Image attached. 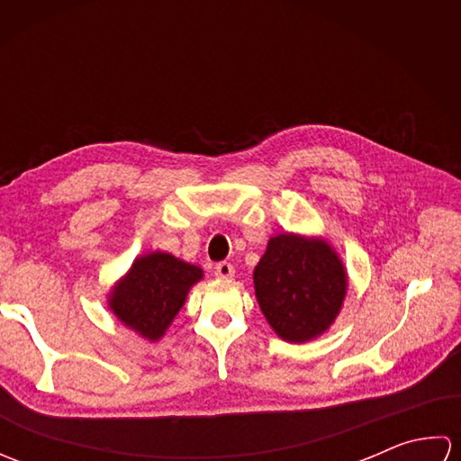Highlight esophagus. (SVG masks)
I'll return each instance as SVG.
<instances>
[{"label":"esophagus","mask_w":461,"mask_h":461,"mask_svg":"<svg viewBox=\"0 0 461 461\" xmlns=\"http://www.w3.org/2000/svg\"><path fill=\"white\" fill-rule=\"evenodd\" d=\"M213 273H215V277H220V279H231L233 273H236V269H233L231 263L221 261V263H218V266L213 267Z\"/></svg>","instance_id":"obj_1"}]
</instances>
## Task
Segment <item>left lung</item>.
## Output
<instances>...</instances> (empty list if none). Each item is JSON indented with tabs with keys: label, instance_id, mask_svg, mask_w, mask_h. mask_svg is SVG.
Listing matches in <instances>:
<instances>
[{
	"label": "left lung",
	"instance_id": "left-lung-1",
	"mask_svg": "<svg viewBox=\"0 0 461 461\" xmlns=\"http://www.w3.org/2000/svg\"><path fill=\"white\" fill-rule=\"evenodd\" d=\"M253 283L263 315L289 342L327 330L347 293L345 267L330 246L293 233L269 240Z\"/></svg>",
	"mask_w": 461,
	"mask_h": 461
}]
</instances>
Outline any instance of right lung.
Instances as JSON below:
<instances>
[{
  "mask_svg": "<svg viewBox=\"0 0 461 461\" xmlns=\"http://www.w3.org/2000/svg\"><path fill=\"white\" fill-rule=\"evenodd\" d=\"M200 279V267L156 251L134 261L129 276L113 291L111 309L124 325L156 340L184 305L185 293Z\"/></svg>",
  "mask_w": 461,
  "mask_h": 461,
  "instance_id": "right-lung-1",
  "label": "right lung"
}]
</instances>
